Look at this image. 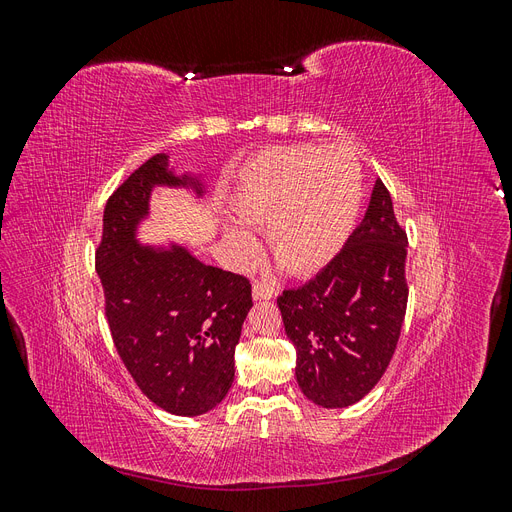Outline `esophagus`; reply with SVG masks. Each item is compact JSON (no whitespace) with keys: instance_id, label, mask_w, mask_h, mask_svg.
Here are the masks:
<instances>
[{"instance_id":"obj_1","label":"esophagus","mask_w":512,"mask_h":512,"mask_svg":"<svg viewBox=\"0 0 512 512\" xmlns=\"http://www.w3.org/2000/svg\"><path fill=\"white\" fill-rule=\"evenodd\" d=\"M277 294V290H275V286L273 284H269V282H256L254 284V288H252V297L256 299V301H267V299H273Z\"/></svg>"}]
</instances>
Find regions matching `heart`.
Returning <instances> with one entry per match:
<instances>
[{
    "instance_id": "1",
    "label": "heart",
    "mask_w": 512,
    "mask_h": 512,
    "mask_svg": "<svg viewBox=\"0 0 512 512\" xmlns=\"http://www.w3.org/2000/svg\"><path fill=\"white\" fill-rule=\"evenodd\" d=\"M363 200V168L346 147L290 145L247 166L232 209L239 220L267 230L273 256L292 275L327 267L352 235ZM239 262L256 260L260 245L241 224L226 228Z\"/></svg>"
}]
</instances>
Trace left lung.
Instances as JSON below:
<instances>
[{"instance_id":"obj_1","label":"left lung","mask_w":512,"mask_h":512,"mask_svg":"<svg viewBox=\"0 0 512 512\" xmlns=\"http://www.w3.org/2000/svg\"><path fill=\"white\" fill-rule=\"evenodd\" d=\"M406 230L378 179L363 222L314 280L277 297L297 382L322 408L361 401L389 367L408 305Z\"/></svg>"}]
</instances>
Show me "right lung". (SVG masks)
Instances as JSON below:
<instances>
[{
  "instance_id": "obj_1",
  "label": "right lung",
  "mask_w": 512,
  "mask_h": 512,
  "mask_svg": "<svg viewBox=\"0 0 512 512\" xmlns=\"http://www.w3.org/2000/svg\"><path fill=\"white\" fill-rule=\"evenodd\" d=\"M156 185L200 183L175 177L164 153L149 158L106 200L96 271L113 344L136 386L177 416L213 410L235 380V346L252 307L247 277L203 265L185 247L136 241Z\"/></svg>"
}]
</instances>
